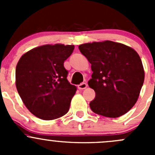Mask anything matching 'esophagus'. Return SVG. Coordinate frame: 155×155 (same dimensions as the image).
<instances>
[{
	"label": "esophagus",
	"instance_id": "esophagus-1",
	"mask_svg": "<svg viewBox=\"0 0 155 155\" xmlns=\"http://www.w3.org/2000/svg\"><path fill=\"white\" fill-rule=\"evenodd\" d=\"M87 87V84L86 83H81L80 85H78V88L79 89V90H83V89H85L86 88V87Z\"/></svg>",
	"mask_w": 155,
	"mask_h": 155
}]
</instances>
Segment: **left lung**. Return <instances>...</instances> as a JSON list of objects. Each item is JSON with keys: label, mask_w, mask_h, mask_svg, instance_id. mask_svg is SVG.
Listing matches in <instances>:
<instances>
[{"label": "left lung", "mask_w": 155, "mask_h": 155, "mask_svg": "<svg viewBox=\"0 0 155 155\" xmlns=\"http://www.w3.org/2000/svg\"><path fill=\"white\" fill-rule=\"evenodd\" d=\"M91 64L88 86L96 94L90 107L94 113L118 118L137 103L145 79L141 58L133 48L105 40L79 45Z\"/></svg>", "instance_id": "left-lung-1"}]
</instances>
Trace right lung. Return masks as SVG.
<instances>
[{"instance_id": "1", "label": "right lung", "mask_w": 155, "mask_h": 155, "mask_svg": "<svg viewBox=\"0 0 155 155\" xmlns=\"http://www.w3.org/2000/svg\"><path fill=\"white\" fill-rule=\"evenodd\" d=\"M73 45L46 44L22 54L15 68V85L30 112L43 120H53L68 112L76 87L68 82L64 62Z\"/></svg>"}]
</instances>
